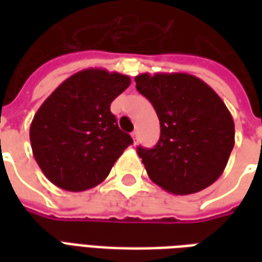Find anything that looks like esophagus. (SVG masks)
Instances as JSON below:
<instances>
[{"instance_id": "34e87169", "label": "esophagus", "mask_w": 262, "mask_h": 262, "mask_svg": "<svg viewBox=\"0 0 262 262\" xmlns=\"http://www.w3.org/2000/svg\"><path fill=\"white\" fill-rule=\"evenodd\" d=\"M132 137H133V142H135V144L137 143V140H139V132L135 130L133 133H132Z\"/></svg>"}]
</instances>
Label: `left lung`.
<instances>
[{"instance_id": "1", "label": "left lung", "mask_w": 262, "mask_h": 262, "mask_svg": "<svg viewBox=\"0 0 262 262\" xmlns=\"http://www.w3.org/2000/svg\"><path fill=\"white\" fill-rule=\"evenodd\" d=\"M135 81L156 109L161 127L153 148L137 147L150 180L174 195L212 185L234 146V122L222 98L187 73H144Z\"/></svg>"}]
</instances>
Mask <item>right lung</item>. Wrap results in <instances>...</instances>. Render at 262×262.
<instances>
[{"mask_svg": "<svg viewBox=\"0 0 262 262\" xmlns=\"http://www.w3.org/2000/svg\"><path fill=\"white\" fill-rule=\"evenodd\" d=\"M129 85V75L81 70L37 109L29 130L32 151L56 187L71 192L97 187L133 143L111 112L112 101Z\"/></svg>", "mask_w": 262, "mask_h": 262, "instance_id": "right-lung-1", "label": "right lung"}]
</instances>
